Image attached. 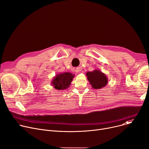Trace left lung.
Masks as SVG:
<instances>
[{
    "label": "left lung",
    "instance_id": "1",
    "mask_svg": "<svg viewBox=\"0 0 149 149\" xmlns=\"http://www.w3.org/2000/svg\"><path fill=\"white\" fill-rule=\"evenodd\" d=\"M86 75L93 89H100L105 87L108 83L107 76L99 69H95L92 72H88Z\"/></svg>",
    "mask_w": 149,
    "mask_h": 149
}]
</instances>
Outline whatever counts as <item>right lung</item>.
<instances>
[{"label":"right lung","mask_w":149,"mask_h":149,"mask_svg":"<svg viewBox=\"0 0 149 149\" xmlns=\"http://www.w3.org/2000/svg\"><path fill=\"white\" fill-rule=\"evenodd\" d=\"M75 75L70 72L57 74L51 81V84L55 89L63 91L68 89L71 84Z\"/></svg>","instance_id":"1"}]
</instances>
